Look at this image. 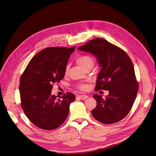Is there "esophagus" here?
<instances>
[{
  "label": "esophagus",
  "mask_w": 156,
  "mask_h": 156,
  "mask_svg": "<svg viewBox=\"0 0 156 156\" xmlns=\"http://www.w3.org/2000/svg\"><path fill=\"white\" fill-rule=\"evenodd\" d=\"M78 98L79 99H81V100H86V99H87L88 98V96L87 95H80L78 96Z\"/></svg>",
  "instance_id": "1"
}]
</instances>
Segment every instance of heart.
Here are the masks:
<instances>
[{
    "label": "heart",
    "instance_id": "heart-1",
    "mask_svg": "<svg viewBox=\"0 0 156 156\" xmlns=\"http://www.w3.org/2000/svg\"><path fill=\"white\" fill-rule=\"evenodd\" d=\"M76 62L81 66L84 70H88V69H92L94 65V61L93 58L88 55H82L80 56L76 59ZM69 69V66L66 67V72H68ZM77 87L83 90H84L87 88V85L86 84H79V85H77Z\"/></svg>",
    "mask_w": 156,
    "mask_h": 156
}]
</instances>
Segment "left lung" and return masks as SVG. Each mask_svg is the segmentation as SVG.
Instances as JSON below:
<instances>
[{
  "label": "left lung",
  "mask_w": 156,
  "mask_h": 156,
  "mask_svg": "<svg viewBox=\"0 0 156 156\" xmlns=\"http://www.w3.org/2000/svg\"><path fill=\"white\" fill-rule=\"evenodd\" d=\"M78 50L96 56L101 70L95 90L109 92L105 99L101 95L94 94L97 105L92 111V116L103 124H114L122 120L130 111L139 88L129 56L119 47L103 38L89 41Z\"/></svg>",
  "instance_id": "obj_1"
}]
</instances>
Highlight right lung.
<instances>
[{
    "label": "right lung",
    "mask_w": 156,
    "mask_h": 156,
    "mask_svg": "<svg viewBox=\"0 0 156 156\" xmlns=\"http://www.w3.org/2000/svg\"><path fill=\"white\" fill-rule=\"evenodd\" d=\"M75 48L43 49L29 62L20 79L21 107L33 124L45 130L62 125L75 96L67 92L60 98L51 94L53 84L64 77L68 61Z\"/></svg>",
    "instance_id": "right-lung-1"
}]
</instances>
